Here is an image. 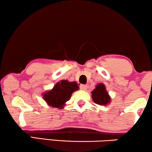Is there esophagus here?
<instances>
[{"label": "esophagus", "instance_id": "1", "mask_svg": "<svg viewBox=\"0 0 152 152\" xmlns=\"http://www.w3.org/2000/svg\"><path fill=\"white\" fill-rule=\"evenodd\" d=\"M87 86L86 85H83V84H81L80 86V89L81 90H83V91H86V90L87 89Z\"/></svg>", "mask_w": 152, "mask_h": 152}]
</instances>
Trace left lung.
Returning a JSON list of instances; mask_svg holds the SVG:
<instances>
[{
	"label": "left lung",
	"mask_w": 152,
	"mask_h": 152,
	"mask_svg": "<svg viewBox=\"0 0 152 152\" xmlns=\"http://www.w3.org/2000/svg\"><path fill=\"white\" fill-rule=\"evenodd\" d=\"M91 94L93 102L99 105H107L111 102V97L104 83H99L91 92Z\"/></svg>",
	"instance_id": "1"
}]
</instances>
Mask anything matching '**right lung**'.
<instances>
[{
	"mask_svg": "<svg viewBox=\"0 0 152 152\" xmlns=\"http://www.w3.org/2000/svg\"><path fill=\"white\" fill-rule=\"evenodd\" d=\"M79 88L76 81L71 82L63 80L57 82L52 89L43 92L42 95L49 106L62 109L66 102L70 100L72 94L78 91Z\"/></svg>",
	"mask_w": 152,
	"mask_h": 152,
	"instance_id": "1",
	"label": "right lung"
}]
</instances>
